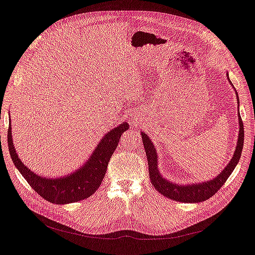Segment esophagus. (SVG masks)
Masks as SVG:
<instances>
[{
    "label": "esophagus",
    "mask_w": 255,
    "mask_h": 255,
    "mask_svg": "<svg viewBox=\"0 0 255 255\" xmlns=\"http://www.w3.org/2000/svg\"><path fill=\"white\" fill-rule=\"evenodd\" d=\"M132 125H133V124H132Z\"/></svg>",
    "instance_id": "1"
}]
</instances>
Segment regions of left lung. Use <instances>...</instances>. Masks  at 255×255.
<instances>
[{
	"instance_id": "obj_1",
	"label": "left lung",
	"mask_w": 255,
	"mask_h": 255,
	"mask_svg": "<svg viewBox=\"0 0 255 255\" xmlns=\"http://www.w3.org/2000/svg\"><path fill=\"white\" fill-rule=\"evenodd\" d=\"M227 79L230 82L228 74H227ZM237 99H238V103H240L239 97H237ZM239 124H240V129H239L240 133H239V139L237 142L236 151L230 162L227 164V167L213 180L198 183V184L196 183V184H187V185H178L162 178L157 169L156 151H155L153 143L150 140V138L147 136V134L141 132L143 148L146 150V155L148 159L149 176L153 186L156 189L157 192H159L167 198H170L175 201L184 202V203L202 202L207 200V199H209L212 196H214L226 182L228 177L231 175L232 172H234L235 168L237 167V164L241 158L243 146H244V125H243V121L240 115H239Z\"/></svg>"
}]
</instances>
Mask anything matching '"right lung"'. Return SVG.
Returning a JSON list of instances; mask_svg holds the SVG:
<instances>
[{"label":"right lung","instance_id":"add662e5","mask_svg":"<svg viewBox=\"0 0 255 255\" xmlns=\"http://www.w3.org/2000/svg\"><path fill=\"white\" fill-rule=\"evenodd\" d=\"M128 128L127 123L114 128L99 142L91 158L81 169L57 179L38 176L20 161L11 136V121H9L8 128V148L14 165L40 197L54 204L74 203L91 197L98 190L104 178L110 157L119 145L121 135Z\"/></svg>","mask_w":255,"mask_h":255}]
</instances>
